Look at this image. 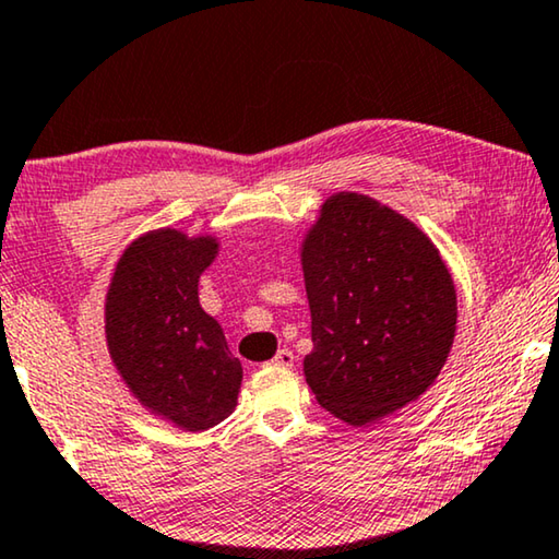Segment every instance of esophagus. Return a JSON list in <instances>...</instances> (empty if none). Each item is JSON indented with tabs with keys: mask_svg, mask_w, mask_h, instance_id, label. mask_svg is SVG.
Returning <instances> with one entry per match:
<instances>
[{
	"mask_svg": "<svg viewBox=\"0 0 559 559\" xmlns=\"http://www.w3.org/2000/svg\"><path fill=\"white\" fill-rule=\"evenodd\" d=\"M296 361V357H294V352L290 349H278L276 352V357L271 359V365H276V367H290Z\"/></svg>",
	"mask_w": 559,
	"mask_h": 559,
	"instance_id": "34e87169",
	"label": "esophagus"
}]
</instances>
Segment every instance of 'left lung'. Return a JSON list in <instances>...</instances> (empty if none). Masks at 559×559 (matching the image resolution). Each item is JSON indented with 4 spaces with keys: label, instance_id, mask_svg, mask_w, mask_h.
<instances>
[{
    "label": "left lung",
    "instance_id": "8db88e82",
    "mask_svg": "<svg viewBox=\"0 0 559 559\" xmlns=\"http://www.w3.org/2000/svg\"><path fill=\"white\" fill-rule=\"evenodd\" d=\"M301 263L313 342L304 374L319 405L367 426L418 400L455 336L453 278L433 242L395 210L340 192Z\"/></svg>",
    "mask_w": 559,
    "mask_h": 559
}]
</instances>
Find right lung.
Segmentation results:
<instances>
[{"label": "right lung", "instance_id": "right-lung-1", "mask_svg": "<svg viewBox=\"0 0 559 559\" xmlns=\"http://www.w3.org/2000/svg\"><path fill=\"white\" fill-rule=\"evenodd\" d=\"M215 253V238L146 233L123 250L106 296V342L123 382L141 405L194 433L233 413L242 380L198 296Z\"/></svg>", "mask_w": 559, "mask_h": 559}]
</instances>
